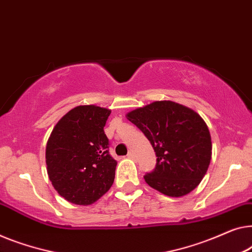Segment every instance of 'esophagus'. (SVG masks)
<instances>
[{
	"mask_svg": "<svg viewBox=\"0 0 252 252\" xmlns=\"http://www.w3.org/2000/svg\"><path fill=\"white\" fill-rule=\"evenodd\" d=\"M127 157H128L129 159H135V155H134V152H128V155H127Z\"/></svg>",
	"mask_w": 252,
	"mask_h": 252,
	"instance_id": "obj_1",
	"label": "esophagus"
}]
</instances>
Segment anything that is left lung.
Instances as JSON below:
<instances>
[{"mask_svg": "<svg viewBox=\"0 0 252 252\" xmlns=\"http://www.w3.org/2000/svg\"><path fill=\"white\" fill-rule=\"evenodd\" d=\"M142 130L157 156L144 180L168 196L193 191L205 176L211 159V137L203 119L192 109L173 101H156L127 114Z\"/></svg>", "mask_w": 252, "mask_h": 252, "instance_id": "8db88e82", "label": "left lung"}]
</instances>
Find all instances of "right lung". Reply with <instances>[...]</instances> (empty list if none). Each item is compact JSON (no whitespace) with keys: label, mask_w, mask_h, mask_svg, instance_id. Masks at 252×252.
<instances>
[{"label":"right lung","mask_w":252,"mask_h":252,"mask_svg":"<svg viewBox=\"0 0 252 252\" xmlns=\"http://www.w3.org/2000/svg\"><path fill=\"white\" fill-rule=\"evenodd\" d=\"M110 110L78 105L54 127L46 144L47 174L67 201L87 206L109 191L117 161L109 153L103 127Z\"/></svg>","instance_id":"obj_1"}]
</instances>
